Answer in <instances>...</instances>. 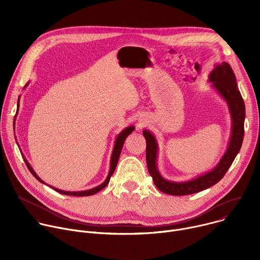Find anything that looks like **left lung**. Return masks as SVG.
<instances>
[{
  "mask_svg": "<svg viewBox=\"0 0 260 260\" xmlns=\"http://www.w3.org/2000/svg\"><path fill=\"white\" fill-rule=\"evenodd\" d=\"M209 81L213 82L212 86L225 100L231 111L233 127L229 148L218 165L205 175L185 182L168 181L161 177L157 170V142L149 131L144 129L143 135L147 144L146 160L148 172L153 178L155 186L161 192L171 196H187L213 186L224 177L241 149L244 139L245 104L238 88L236 75L232 67L225 61L216 64L209 75Z\"/></svg>",
  "mask_w": 260,
  "mask_h": 260,
  "instance_id": "obj_1",
  "label": "left lung"
}]
</instances>
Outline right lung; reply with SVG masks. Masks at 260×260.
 I'll return each mask as SVG.
<instances>
[{
  "instance_id": "obj_1",
  "label": "right lung",
  "mask_w": 260,
  "mask_h": 260,
  "mask_svg": "<svg viewBox=\"0 0 260 260\" xmlns=\"http://www.w3.org/2000/svg\"><path fill=\"white\" fill-rule=\"evenodd\" d=\"M27 84H28V83H26L25 86H26ZM25 86H24V87H25ZM24 87H23V88H24ZM18 103H19V98H18ZM133 131H135V127H134V126H128V127H126L125 129H123V131L118 135V137L116 138L115 145H114V149H113V152H112V156H111V162H110V171H109V174H108V176H107L105 182L102 183L101 185H99V186H96V187H94V188H92V189H89V190H84V191H63V190L57 189V188H55V187H52V186H50V185H49V187L53 188L55 191H57V192H59V193H61V194L74 196V197H88V196H92V194H94V193L101 191L103 188H105V187L107 186V184L109 183L111 176L113 175V173H114V171H115V169H116V166H117V162H118L120 153H121V149H122V146H123V144H124V141H125V139L127 138V136H128ZM23 159H24V162H25L27 169H28L29 172L31 173V175H32L37 180L40 181L41 183L46 184L44 181H42V180L39 178L38 175H37V174L35 173V171L32 170V168L30 167V165L27 162V160H26L24 157H23Z\"/></svg>"
}]
</instances>
